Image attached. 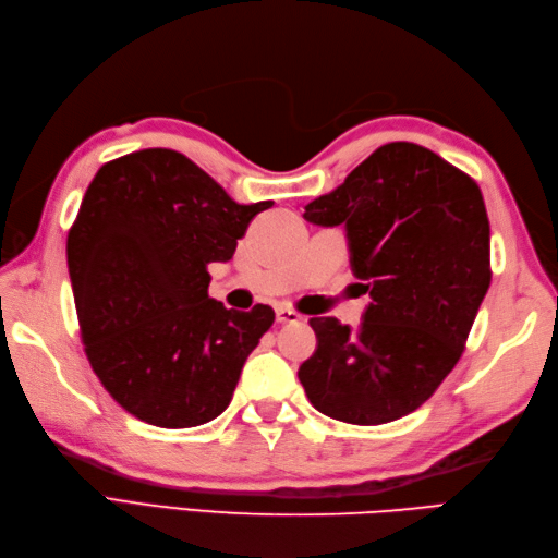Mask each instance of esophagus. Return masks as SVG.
Returning <instances> with one entry per match:
<instances>
[{
  "instance_id": "1",
  "label": "esophagus",
  "mask_w": 558,
  "mask_h": 558,
  "mask_svg": "<svg viewBox=\"0 0 558 558\" xmlns=\"http://www.w3.org/2000/svg\"><path fill=\"white\" fill-rule=\"evenodd\" d=\"M302 316L295 312V310H289V307H279L277 310V324L283 326V324H298Z\"/></svg>"
}]
</instances>
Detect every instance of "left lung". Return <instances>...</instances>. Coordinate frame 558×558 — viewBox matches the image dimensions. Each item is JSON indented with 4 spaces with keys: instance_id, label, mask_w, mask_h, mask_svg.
<instances>
[{
    "instance_id": "obj_1",
    "label": "left lung",
    "mask_w": 558,
    "mask_h": 558,
    "mask_svg": "<svg viewBox=\"0 0 558 558\" xmlns=\"http://www.w3.org/2000/svg\"><path fill=\"white\" fill-rule=\"evenodd\" d=\"M305 218L347 228L351 272L373 298L359 330L310 318L316 351L298 369L310 402L356 426L414 412L459 363L492 283L480 185L424 146L391 142Z\"/></svg>"
}]
</instances>
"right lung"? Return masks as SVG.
<instances>
[{
    "instance_id": "1",
    "label": "right lung",
    "mask_w": 558,
    "mask_h": 558,
    "mask_svg": "<svg viewBox=\"0 0 558 558\" xmlns=\"http://www.w3.org/2000/svg\"><path fill=\"white\" fill-rule=\"evenodd\" d=\"M170 148L99 167L66 234L81 340L95 375L150 426L193 428L221 414L275 312L209 298L211 263L232 258L253 216Z\"/></svg>"
}]
</instances>
